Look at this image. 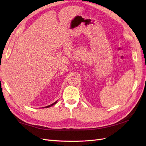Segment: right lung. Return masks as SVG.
Masks as SVG:
<instances>
[{"mask_svg":"<svg viewBox=\"0 0 146 146\" xmlns=\"http://www.w3.org/2000/svg\"><path fill=\"white\" fill-rule=\"evenodd\" d=\"M57 102V101H56L55 102H54V103H53L52 104H51V105H48V106H47V107H44V108H48V107H52V105H55L56 103Z\"/></svg>","mask_w":146,"mask_h":146,"instance_id":"1","label":"right lung"}]
</instances>
